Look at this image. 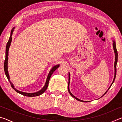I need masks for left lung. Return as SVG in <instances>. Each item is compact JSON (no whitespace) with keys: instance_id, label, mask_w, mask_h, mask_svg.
<instances>
[{"instance_id":"8db88e82","label":"left lung","mask_w":122,"mask_h":122,"mask_svg":"<svg viewBox=\"0 0 122 122\" xmlns=\"http://www.w3.org/2000/svg\"><path fill=\"white\" fill-rule=\"evenodd\" d=\"M113 49H114L115 53V76H114V78H113V82H112V84H111V85H112V83H113V82H114L115 80V78H116V65H117V60H118V53H117V49H116V43H115V41L114 40L113 41ZM69 81H70V74H69V82H68V92H69V94H71V95L72 97H74V98H75L76 100H77L79 101H81V102H84V101H82V100H79V99H78V98H76V97L74 96L71 93V92H70L69 88ZM111 85L110 86V87L109 88L108 90H109V89H110V88L111 87ZM107 92H108V91H107V92H106V93H105L104 95H104L107 93Z\"/></svg>"}]
</instances>
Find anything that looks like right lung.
Listing matches in <instances>:
<instances>
[{"label": "right lung", "mask_w": 122, "mask_h": 122, "mask_svg": "<svg viewBox=\"0 0 122 122\" xmlns=\"http://www.w3.org/2000/svg\"><path fill=\"white\" fill-rule=\"evenodd\" d=\"M14 28L12 29L11 32V36H10V38H9V40L8 41V42L7 43V45H6V55H5V62H4V71H5V75L6 76V77L7 78L8 80H9L10 84H11V86L12 88H13V89L16 92L18 93H19L20 94L22 95H24V96H28V97H34V96H38L44 93V92H45V91L46 90L47 87H48V83H49V79H50V78L51 77V75H52V74L54 72V71L55 70L57 69L59 67V65H56V66H55L54 67H53L52 68V69H51V71L49 72V73L48 75V77H47V80H46V83H45V86L43 87V88L42 89L40 90V91H39L38 92H34V93H26V92H20V91H19L18 90H16L15 88H14V86L13 84H12L11 82L10 81V76L9 75V73H8V71H7V61H8V55H9V49L10 48V45H11V41H12V34H13V32L14 30Z\"/></svg>", "instance_id": "obj_1"}]
</instances>
